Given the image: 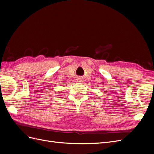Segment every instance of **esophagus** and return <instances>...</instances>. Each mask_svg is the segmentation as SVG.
<instances>
[{
  "instance_id": "34e87169",
  "label": "esophagus",
  "mask_w": 154,
  "mask_h": 154,
  "mask_svg": "<svg viewBox=\"0 0 154 154\" xmlns=\"http://www.w3.org/2000/svg\"><path fill=\"white\" fill-rule=\"evenodd\" d=\"M77 82L78 83H82L83 82V80L82 78H79L77 79Z\"/></svg>"
}]
</instances>
